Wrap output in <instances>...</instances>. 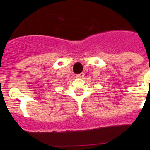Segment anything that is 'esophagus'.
I'll return each mask as SVG.
<instances>
[{
    "label": "esophagus",
    "mask_w": 150,
    "mask_h": 150,
    "mask_svg": "<svg viewBox=\"0 0 150 150\" xmlns=\"http://www.w3.org/2000/svg\"><path fill=\"white\" fill-rule=\"evenodd\" d=\"M83 76H84V74H83V73H81V74H77V75L76 76V77L78 78V79H81V78H83Z\"/></svg>",
    "instance_id": "esophagus-1"
}]
</instances>
